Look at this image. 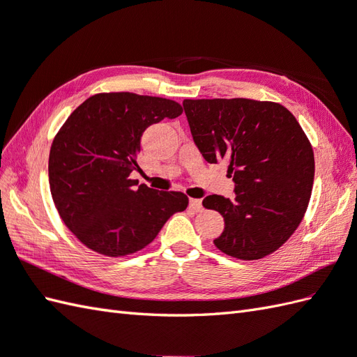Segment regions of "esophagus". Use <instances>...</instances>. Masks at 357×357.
I'll return each instance as SVG.
<instances>
[{
	"label": "esophagus",
	"mask_w": 357,
	"mask_h": 357,
	"mask_svg": "<svg viewBox=\"0 0 357 357\" xmlns=\"http://www.w3.org/2000/svg\"><path fill=\"white\" fill-rule=\"evenodd\" d=\"M188 206H190V208H192L193 211H196V213L202 211V202H201V199H190Z\"/></svg>",
	"instance_id": "1"
}]
</instances>
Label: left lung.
I'll list each match as a JSON object with an SVG mask.
<instances>
[{
    "label": "left lung",
    "mask_w": 357,
    "mask_h": 357,
    "mask_svg": "<svg viewBox=\"0 0 357 357\" xmlns=\"http://www.w3.org/2000/svg\"><path fill=\"white\" fill-rule=\"evenodd\" d=\"M182 106L205 161H228L234 181V199L202 201L225 220L214 245L240 260L277 251L301 223L312 195L314 158L300 123L280 103L250 98H187Z\"/></svg>",
    "instance_id": "8db88e82"
}]
</instances>
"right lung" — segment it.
Wrapping results in <instances>:
<instances>
[{
    "label": "right lung",
    "mask_w": 357,
    "mask_h": 357,
    "mask_svg": "<svg viewBox=\"0 0 357 357\" xmlns=\"http://www.w3.org/2000/svg\"><path fill=\"white\" fill-rule=\"evenodd\" d=\"M182 114L179 103L132 93H105L73 111L52 144L50 190L57 213L82 243L121 257L143 250L188 197L138 185L130 173L143 132Z\"/></svg>",
    "instance_id": "1"
}]
</instances>
